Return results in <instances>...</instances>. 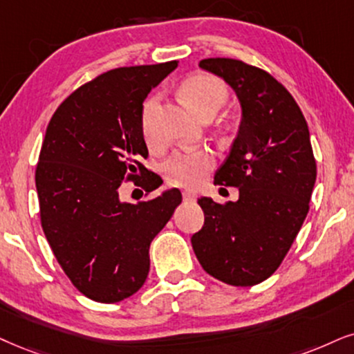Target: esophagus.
<instances>
[{"label":"esophagus","instance_id":"1","mask_svg":"<svg viewBox=\"0 0 354 354\" xmlns=\"http://www.w3.org/2000/svg\"><path fill=\"white\" fill-rule=\"evenodd\" d=\"M196 199H198V196H196L194 192H191V191L183 192V201H186V203H194Z\"/></svg>","mask_w":354,"mask_h":354}]
</instances>
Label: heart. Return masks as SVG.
<instances>
[{"label":"heart","mask_w":354,"mask_h":354,"mask_svg":"<svg viewBox=\"0 0 354 354\" xmlns=\"http://www.w3.org/2000/svg\"><path fill=\"white\" fill-rule=\"evenodd\" d=\"M183 96L196 114L201 118L216 114L227 100V88L222 80L209 73H196L183 83ZM160 96L155 95L145 101L142 109V132L147 144L155 147L158 137L155 131V115L158 109ZM214 165V158L209 151H178L165 165V174L174 186L198 187L207 178Z\"/></svg>","instance_id":"obj_1"}]
</instances>
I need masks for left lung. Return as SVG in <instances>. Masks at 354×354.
<instances>
[{
    "label": "left lung",
    "instance_id": "1",
    "mask_svg": "<svg viewBox=\"0 0 354 354\" xmlns=\"http://www.w3.org/2000/svg\"><path fill=\"white\" fill-rule=\"evenodd\" d=\"M199 66L239 97L241 118L214 185L239 187L235 203H198L204 225L191 236L205 272L230 286H254L279 268L308 212L317 178L310 133L297 102L266 71L234 58Z\"/></svg>",
    "mask_w": 354,
    "mask_h": 354
}]
</instances>
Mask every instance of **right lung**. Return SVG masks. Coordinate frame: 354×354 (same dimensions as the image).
Returning <instances> with one entry per match:
<instances>
[{
    "label": "right lung",
    "mask_w": 354,
    "mask_h": 354,
    "mask_svg": "<svg viewBox=\"0 0 354 354\" xmlns=\"http://www.w3.org/2000/svg\"><path fill=\"white\" fill-rule=\"evenodd\" d=\"M178 62L124 66L83 84L58 106L48 122L37 169L40 222L57 261L80 292L113 304L142 288L150 270L149 248L181 203L176 187L133 204L122 201V181L162 178L149 156L142 109Z\"/></svg>",
    "instance_id": "add662e5"
}]
</instances>
